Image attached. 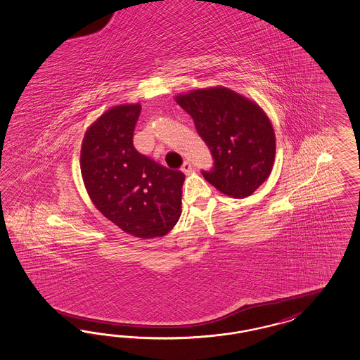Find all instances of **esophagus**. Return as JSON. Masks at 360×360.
I'll list each match as a JSON object with an SVG mask.
<instances>
[{
	"label": "esophagus",
	"instance_id": "1",
	"mask_svg": "<svg viewBox=\"0 0 360 360\" xmlns=\"http://www.w3.org/2000/svg\"><path fill=\"white\" fill-rule=\"evenodd\" d=\"M181 171L184 172L185 175H189L193 171V165H192L191 162H184V165L181 167Z\"/></svg>",
	"mask_w": 360,
	"mask_h": 360
}]
</instances>
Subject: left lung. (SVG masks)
Segmentation results:
<instances>
[{"mask_svg":"<svg viewBox=\"0 0 360 360\" xmlns=\"http://www.w3.org/2000/svg\"><path fill=\"white\" fill-rule=\"evenodd\" d=\"M175 101L195 121L214 159L206 181L233 198L252 195L268 179L276 136L266 112L246 96L217 85L179 93Z\"/></svg>","mask_w":360,"mask_h":360,"instance_id":"8db88e82","label":"left lung"}]
</instances>
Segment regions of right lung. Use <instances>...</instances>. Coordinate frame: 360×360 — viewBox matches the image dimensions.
Listing matches in <instances>:
<instances>
[{
	"label": "right lung",
	"mask_w": 360,
	"mask_h": 360,
	"mask_svg": "<svg viewBox=\"0 0 360 360\" xmlns=\"http://www.w3.org/2000/svg\"><path fill=\"white\" fill-rule=\"evenodd\" d=\"M141 103L109 108L82 138L80 169L94 206L130 236L168 234L181 216L185 175L139 154L133 144Z\"/></svg>",
	"instance_id": "1"
}]
</instances>
